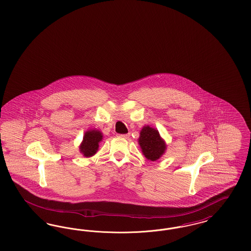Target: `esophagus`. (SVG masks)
<instances>
[{"instance_id": "esophagus-1", "label": "esophagus", "mask_w": 251, "mask_h": 251, "mask_svg": "<svg viewBox=\"0 0 251 251\" xmlns=\"http://www.w3.org/2000/svg\"><path fill=\"white\" fill-rule=\"evenodd\" d=\"M120 136H121V137H122V138H128V137H129L130 135H129V134H121Z\"/></svg>"}]
</instances>
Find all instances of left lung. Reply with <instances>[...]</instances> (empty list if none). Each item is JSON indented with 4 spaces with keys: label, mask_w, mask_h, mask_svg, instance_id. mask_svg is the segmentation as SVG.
Listing matches in <instances>:
<instances>
[{
    "label": "left lung",
    "mask_w": 251,
    "mask_h": 251,
    "mask_svg": "<svg viewBox=\"0 0 251 251\" xmlns=\"http://www.w3.org/2000/svg\"><path fill=\"white\" fill-rule=\"evenodd\" d=\"M138 142L143 154L150 161L159 160L166 151V144L159 131L150 126L143 127Z\"/></svg>",
    "instance_id": "obj_1"
}]
</instances>
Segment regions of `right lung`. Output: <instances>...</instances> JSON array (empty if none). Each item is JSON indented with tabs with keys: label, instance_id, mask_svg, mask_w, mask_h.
Instances as JSON below:
<instances>
[{
	"label": "right lung",
	"instance_id": "add662e5",
	"mask_svg": "<svg viewBox=\"0 0 251 251\" xmlns=\"http://www.w3.org/2000/svg\"><path fill=\"white\" fill-rule=\"evenodd\" d=\"M101 139L102 134L100 130H90L86 131L79 147V151L87 158L93 156L98 151L99 143Z\"/></svg>",
	"mask_w": 251,
	"mask_h": 251
}]
</instances>
